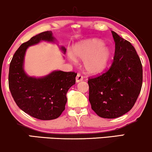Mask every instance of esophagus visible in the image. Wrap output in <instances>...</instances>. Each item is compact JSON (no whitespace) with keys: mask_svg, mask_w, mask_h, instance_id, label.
I'll list each match as a JSON object with an SVG mask.
<instances>
[{"mask_svg":"<svg viewBox=\"0 0 152 152\" xmlns=\"http://www.w3.org/2000/svg\"><path fill=\"white\" fill-rule=\"evenodd\" d=\"M83 77L80 74H77L76 76V82L77 83H80V82L83 81Z\"/></svg>","mask_w":152,"mask_h":152,"instance_id":"obj_1","label":"esophagus"}]
</instances>
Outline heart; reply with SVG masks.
Returning a JSON list of instances; mask_svg holds the SVG:
<instances>
[{
	"mask_svg": "<svg viewBox=\"0 0 152 152\" xmlns=\"http://www.w3.org/2000/svg\"><path fill=\"white\" fill-rule=\"evenodd\" d=\"M112 57V50L99 39H90L76 45L70 60L75 58L83 60V67L89 75H96L103 72L109 65Z\"/></svg>",
	"mask_w": 152,
	"mask_h": 152,
	"instance_id": "obj_1",
	"label": "heart"
}]
</instances>
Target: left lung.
<instances>
[{
    "label": "left lung",
    "instance_id": "left-lung-1",
    "mask_svg": "<svg viewBox=\"0 0 152 152\" xmlns=\"http://www.w3.org/2000/svg\"><path fill=\"white\" fill-rule=\"evenodd\" d=\"M115 42L114 61L106 72L90 78L89 101L93 111L102 118L114 119L133 107L142 86V65L129 41L112 31Z\"/></svg>",
    "mask_w": 152,
    "mask_h": 152
}]
</instances>
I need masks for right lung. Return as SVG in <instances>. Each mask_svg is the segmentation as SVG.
I'll return each instance as SVG.
<instances>
[{
	"mask_svg": "<svg viewBox=\"0 0 152 152\" xmlns=\"http://www.w3.org/2000/svg\"><path fill=\"white\" fill-rule=\"evenodd\" d=\"M41 41L55 42L52 31L42 32L20 46L9 67V89L18 107L31 117L41 120L57 119L65 110L67 91L75 84L77 73L55 70L42 77H34L24 70L26 52ZM63 53L66 49L60 48Z\"/></svg>",
	"mask_w": 152,
	"mask_h": 152,
	"instance_id": "1",
	"label": "right lung"
}]
</instances>
